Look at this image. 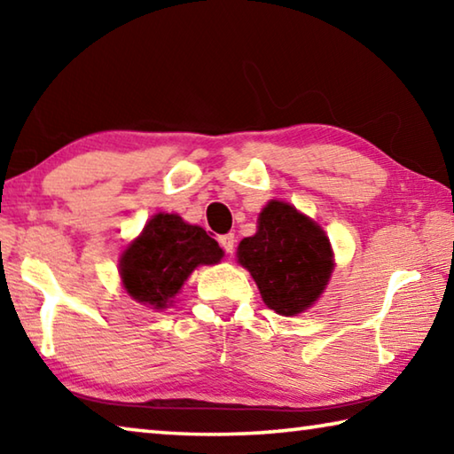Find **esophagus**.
I'll return each mask as SVG.
<instances>
[{
	"label": "esophagus",
	"instance_id": "34e87169",
	"mask_svg": "<svg viewBox=\"0 0 454 454\" xmlns=\"http://www.w3.org/2000/svg\"><path fill=\"white\" fill-rule=\"evenodd\" d=\"M218 242H220V246L222 248H224V252H232L234 250V242H236V238H234V234H222V236H218Z\"/></svg>",
	"mask_w": 454,
	"mask_h": 454
}]
</instances>
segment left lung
Instances as JSON below:
<instances>
[{"label":"left lung","mask_w":454,"mask_h":454,"mask_svg":"<svg viewBox=\"0 0 454 454\" xmlns=\"http://www.w3.org/2000/svg\"><path fill=\"white\" fill-rule=\"evenodd\" d=\"M238 260L256 280L268 309L282 317L314 304L334 268L322 228L278 200L260 212L258 232L238 246Z\"/></svg>","instance_id":"left-lung-1"}]
</instances>
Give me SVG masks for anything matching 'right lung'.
Instances as JSON below:
<instances>
[{
  "label": "right lung",
  "mask_w": 454,
  "mask_h": 454,
  "mask_svg": "<svg viewBox=\"0 0 454 454\" xmlns=\"http://www.w3.org/2000/svg\"><path fill=\"white\" fill-rule=\"evenodd\" d=\"M218 242L178 214H156L120 260L128 294L152 309H166L198 264H216Z\"/></svg>",
  "instance_id": "1"
}]
</instances>
